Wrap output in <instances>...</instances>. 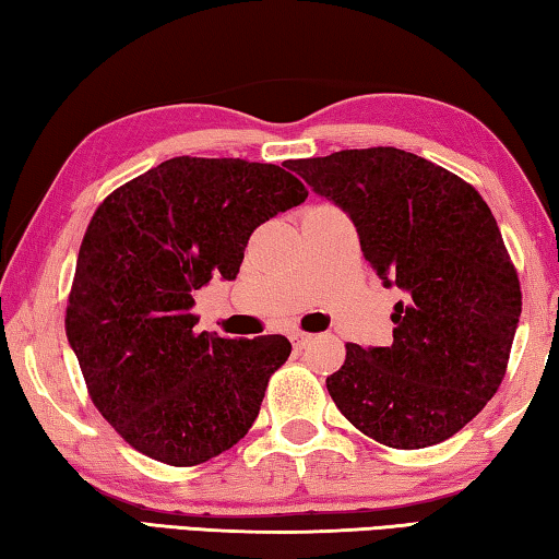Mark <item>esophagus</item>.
Masks as SVG:
<instances>
[{"instance_id":"34e87169","label":"esophagus","mask_w":559,"mask_h":559,"mask_svg":"<svg viewBox=\"0 0 559 559\" xmlns=\"http://www.w3.org/2000/svg\"><path fill=\"white\" fill-rule=\"evenodd\" d=\"M310 340H313V335L300 333V330H298V333H290V343H293V347H296V349H302V347H306V345L310 343Z\"/></svg>"}]
</instances>
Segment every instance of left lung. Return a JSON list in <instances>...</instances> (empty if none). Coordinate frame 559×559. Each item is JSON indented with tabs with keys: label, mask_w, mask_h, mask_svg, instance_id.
Instances as JSON below:
<instances>
[{
	"label": "left lung",
	"mask_w": 559,
	"mask_h": 559,
	"mask_svg": "<svg viewBox=\"0 0 559 559\" xmlns=\"http://www.w3.org/2000/svg\"><path fill=\"white\" fill-rule=\"evenodd\" d=\"M288 167L353 219L377 276L404 293L392 345L347 343L345 365L325 380L330 396L384 447L447 441L498 392L523 308L496 216L461 177L396 147Z\"/></svg>",
	"instance_id": "8db88e82"
}]
</instances>
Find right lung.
I'll return each mask as SVG.
<instances>
[{"instance_id":"obj_1","label":"right lung","mask_w":559,"mask_h":559,"mask_svg":"<svg viewBox=\"0 0 559 559\" xmlns=\"http://www.w3.org/2000/svg\"><path fill=\"white\" fill-rule=\"evenodd\" d=\"M283 167L173 157L93 214L66 335L103 419L150 459L197 466L231 449L290 355L283 335L197 333L192 316L194 290L236 278L253 229L306 202L308 189Z\"/></svg>"}]
</instances>
